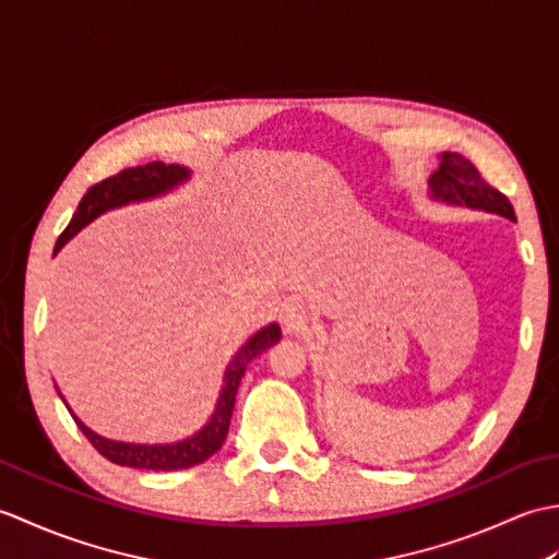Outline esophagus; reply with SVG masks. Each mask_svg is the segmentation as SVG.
I'll list each match as a JSON object with an SVG mask.
<instances>
[{
  "mask_svg": "<svg viewBox=\"0 0 559 559\" xmlns=\"http://www.w3.org/2000/svg\"><path fill=\"white\" fill-rule=\"evenodd\" d=\"M281 324L286 334H300L310 324V310L300 302H288L281 310Z\"/></svg>",
  "mask_w": 559,
  "mask_h": 559,
  "instance_id": "1",
  "label": "esophagus"
}]
</instances>
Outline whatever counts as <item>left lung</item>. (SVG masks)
Listing matches in <instances>:
<instances>
[{"instance_id": "1", "label": "left lung", "mask_w": 559, "mask_h": 559, "mask_svg": "<svg viewBox=\"0 0 559 559\" xmlns=\"http://www.w3.org/2000/svg\"><path fill=\"white\" fill-rule=\"evenodd\" d=\"M427 187H430V197L435 201H442V204L488 211L509 221H516L509 199L485 182L476 165L463 158L461 153L444 151L439 156V168L427 180Z\"/></svg>"}]
</instances>
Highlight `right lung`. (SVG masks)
Segmentation results:
<instances>
[{"instance_id":"obj_1","label":"right lung","mask_w":559,"mask_h":559,"mask_svg":"<svg viewBox=\"0 0 559 559\" xmlns=\"http://www.w3.org/2000/svg\"><path fill=\"white\" fill-rule=\"evenodd\" d=\"M189 177H192V170H187L185 165H165L156 160V163L136 165V168H127L122 173H117L115 177H108V180L93 185L79 201V209L74 216H71L67 230L57 237L55 254L71 240V237L81 233V228H86L88 223L103 216V213H108L112 209H122L127 204H136V201H151V199L165 197L168 192H173V189L185 185ZM278 341H281V326L276 322L266 324L264 329H259L257 334L249 336L242 346L237 348L228 367H225L216 408H213L206 425L194 435L177 439V442H170V444L117 442V439L103 437L98 432H93L91 427L83 425L76 418V413L67 406L64 396L62 394L59 396H62L71 418L76 420L79 430L88 437V442L96 447L105 459L117 463V466L144 468V471L192 468L197 463H204L206 459H211L223 447L225 435H228V427H230V418H233L237 386H240V379L247 370V365L252 362L259 353H264Z\"/></svg>"}]
</instances>
